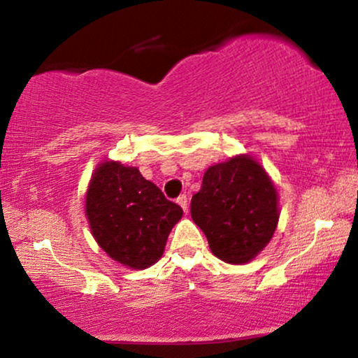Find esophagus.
Returning <instances> with one entry per match:
<instances>
[{
	"mask_svg": "<svg viewBox=\"0 0 358 358\" xmlns=\"http://www.w3.org/2000/svg\"><path fill=\"white\" fill-rule=\"evenodd\" d=\"M189 200H187V195H179V197H178V203L180 205V207H182V210H184V212H187V207H189Z\"/></svg>",
	"mask_w": 358,
	"mask_h": 358,
	"instance_id": "esophagus-1",
	"label": "esophagus"
}]
</instances>
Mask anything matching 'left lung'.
<instances>
[{
  "mask_svg": "<svg viewBox=\"0 0 358 358\" xmlns=\"http://www.w3.org/2000/svg\"><path fill=\"white\" fill-rule=\"evenodd\" d=\"M190 215L215 256L234 266L248 264L275 233L280 217L275 184L251 155H236L205 171Z\"/></svg>",
  "mask_w": 358,
  "mask_h": 358,
  "instance_id": "1",
  "label": "left lung"
}]
</instances>
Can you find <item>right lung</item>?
Here are the masks:
<instances>
[{
    "label": "right lung",
    "instance_id": "obj_1",
    "mask_svg": "<svg viewBox=\"0 0 358 358\" xmlns=\"http://www.w3.org/2000/svg\"><path fill=\"white\" fill-rule=\"evenodd\" d=\"M91 234L107 256L143 271L158 262L182 208L169 202L138 168L104 159L96 166L86 190Z\"/></svg>",
    "mask_w": 358,
    "mask_h": 358
}]
</instances>
